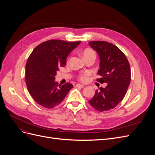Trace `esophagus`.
<instances>
[{
  "instance_id": "esophagus-1",
  "label": "esophagus",
  "mask_w": 155,
  "mask_h": 155,
  "mask_svg": "<svg viewBox=\"0 0 155 155\" xmlns=\"http://www.w3.org/2000/svg\"><path fill=\"white\" fill-rule=\"evenodd\" d=\"M76 87H80V88H84L85 86L84 85H81V84H77L76 85Z\"/></svg>"
}]
</instances>
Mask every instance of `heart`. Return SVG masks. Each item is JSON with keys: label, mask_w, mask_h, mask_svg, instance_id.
<instances>
[{"label": "heart", "mask_w": 155, "mask_h": 155, "mask_svg": "<svg viewBox=\"0 0 155 155\" xmlns=\"http://www.w3.org/2000/svg\"><path fill=\"white\" fill-rule=\"evenodd\" d=\"M94 54L95 55L94 51L91 48H86L85 50L83 51V57L84 56H87L89 55H92ZM89 75H90V73L88 72H85L79 75L78 76V79L81 82H87L89 79Z\"/></svg>", "instance_id": "obj_1"}]
</instances>
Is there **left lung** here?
Here are the masks:
<instances>
[{"label":"left lung","mask_w":155,"mask_h":155,"mask_svg":"<svg viewBox=\"0 0 155 155\" xmlns=\"http://www.w3.org/2000/svg\"><path fill=\"white\" fill-rule=\"evenodd\" d=\"M88 45L100 57V67L97 79L106 83L105 88L97 90L88 102L99 112L114 109L123 100L130 82V65L125 55L116 46L107 41H95Z\"/></svg>","instance_id":"left-lung-1"}]
</instances>
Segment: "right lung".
I'll return each mask as SVG.
<instances>
[{"mask_svg": "<svg viewBox=\"0 0 155 155\" xmlns=\"http://www.w3.org/2000/svg\"><path fill=\"white\" fill-rule=\"evenodd\" d=\"M81 41L51 39L34 49L27 60L25 79L28 91L39 105L47 109L59 105L73 85H59L55 76L60 67L66 65L67 56Z\"/></svg>", "mask_w": 155, "mask_h": 155, "instance_id": "right-lung-1", "label": "right lung"}]
</instances>
